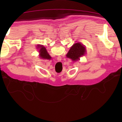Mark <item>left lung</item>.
Wrapping results in <instances>:
<instances>
[{
	"mask_svg": "<svg viewBox=\"0 0 122 122\" xmlns=\"http://www.w3.org/2000/svg\"><path fill=\"white\" fill-rule=\"evenodd\" d=\"M85 47L80 43H76L71 46L66 56L73 61L79 59L80 57L83 55L85 53Z\"/></svg>",
	"mask_w": 122,
	"mask_h": 122,
	"instance_id": "8db88e82",
	"label": "left lung"
}]
</instances>
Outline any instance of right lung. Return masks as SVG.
<instances>
[{
  "instance_id": "right-lung-1",
  "label": "right lung",
  "mask_w": 122,
  "mask_h": 122,
  "mask_svg": "<svg viewBox=\"0 0 122 122\" xmlns=\"http://www.w3.org/2000/svg\"><path fill=\"white\" fill-rule=\"evenodd\" d=\"M38 48H40V57H41V58H44V59H51V56H49V55L47 53V51H46L45 47L42 46H38Z\"/></svg>"
}]
</instances>
